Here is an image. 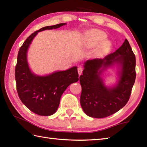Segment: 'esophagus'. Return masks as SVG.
<instances>
[{
    "instance_id": "34e87169",
    "label": "esophagus",
    "mask_w": 147,
    "mask_h": 147,
    "mask_svg": "<svg viewBox=\"0 0 147 147\" xmlns=\"http://www.w3.org/2000/svg\"><path fill=\"white\" fill-rule=\"evenodd\" d=\"M78 74H80V75H81L83 72V68L82 67H79L78 68Z\"/></svg>"
}]
</instances>
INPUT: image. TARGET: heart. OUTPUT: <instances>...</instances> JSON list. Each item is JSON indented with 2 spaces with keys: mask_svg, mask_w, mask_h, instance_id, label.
<instances>
[{
  "mask_svg": "<svg viewBox=\"0 0 147 147\" xmlns=\"http://www.w3.org/2000/svg\"><path fill=\"white\" fill-rule=\"evenodd\" d=\"M87 36L90 39V41L93 45H97L102 42L104 40L105 41L101 44L100 51L102 54L107 52L111 47V42L108 40H105L107 38V35L104 32L98 30H93L87 33Z\"/></svg>",
  "mask_w": 147,
  "mask_h": 147,
  "instance_id": "b5f03b06",
  "label": "heart"
}]
</instances>
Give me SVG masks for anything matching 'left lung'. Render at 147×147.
<instances>
[{
  "instance_id": "obj_1",
  "label": "left lung",
  "mask_w": 147,
  "mask_h": 147,
  "mask_svg": "<svg viewBox=\"0 0 147 147\" xmlns=\"http://www.w3.org/2000/svg\"><path fill=\"white\" fill-rule=\"evenodd\" d=\"M117 64L120 67L117 84L112 87L105 85L100 76L106 68ZM83 74L80 104L90 117L103 118L119 111L128 102L136 78V58L127 39L115 52L104 59L86 61Z\"/></svg>"
}]
</instances>
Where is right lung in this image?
<instances>
[{
  "mask_svg": "<svg viewBox=\"0 0 147 147\" xmlns=\"http://www.w3.org/2000/svg\"><path fill=\"white\" fill-rule=\"evenodd\" d=\"M66 23L43 27L30 35L20 49L15 68L17 91L21 102L31 111L40 115H51L57 110L61 95L71 83L78 81L77 67L56 71L49 75L38 76L31 71L27 61V52L37 33L56 29Z\"/></svg>",
  "mask_w": 147,
  "mask_h": 147,
  "instance_id": "1",
  "label": "right lung"
}]
</instances>
